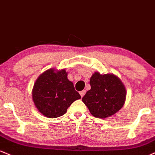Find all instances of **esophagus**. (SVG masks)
<instances>
[{
	"label": "esophagus",
	"mask_w": 155,
	"mask_h": 155,
	"mask_svg": "<svg viewBox=\"0 0 155 155\" xmlns=\"http://www.w3.org/2000/svg\"><path fill=\"white\" fill-rule=\"evenodd\" d=\"M85 93H86V90H82L79 92V94H80V95H81V97H83V96L84 95Z\"/></svg>",
	"instance_id": "1"
}]
</instances>
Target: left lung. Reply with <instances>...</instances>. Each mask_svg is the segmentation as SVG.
I'll return each instance as SVG.
<instances>
[{"label": "left lung", "instance_id": "obj_1", "mask_svg": "<svg viewBox=\"0 0 155 155\" xmlns=\"http://www.w3.org/2000/svg\"><path fill=\"white\" fill-rule=\"evenodd\" d=\"M90 90L83 97L82 101L93 116L106 118L114 115L125 103L126 91L117 76L95 72L90 78Z\"/></svg>", "mask_w": 155, "mask_h": 155}]
</instances>
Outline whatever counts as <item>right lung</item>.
<instances>
[{
	"label": "right lung",
	"mask_w": 155,
	"mask_h": 155,
	"mask_svg": "<svg viewBox=\"0 0 155 155\" xmlns=\"http://www.w3.org/2000/svg\"><path fill=\"white\" fill-rule=\"evenodd\" d=\"M65 69L50 68L37 78L32 89V100L38 111L55 118L66 113L70 105L81 98Z\"/></svg>",
	"instance_id": "right-lung-1"
}]
</instances>
